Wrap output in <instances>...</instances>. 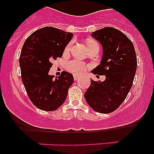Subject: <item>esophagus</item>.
Returning a JSON list of instances; mask_svg holds the SVG:
<instances>
[{
    "label": "esophagus",
    "mask_w": 154,
    "mask_h": 154,
    "mask_svg": "<svg viewBox=\"0 0 154 154\" xmlns=\"http://www.w3.org/2000/svg\"><path fill=\"white\" fill-rule=\"evenodd\" d=\"M78 79H79V76L77 75H74V80H75V81H77Z\"/></svg>",
    "instance_id": "obj_1"
}]
</instances>
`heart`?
Listing matches in <instances>:
<instances>
[{
    "mask_svg": "<svg viewBox=\"0 0 154 154\" xmlns=\"http://www.w3.org/2000/svg\"><path fill=\"white\" fill-rule=\"evenodd\" d=\"M92 44H98L97 42H95L93 40H91V39H89L87 41V45L89 46L90 45ZM71 48H72V42L69 43V44L66 45V47L65 48V52L68 53L69 52V51L71 50ZM89 68V66L87 65H85L84 62H81V61L78 60H73L69 62V63L67 64V69L71 72L73 74L75 75H81L82 73H84L85 71L87 70V69Z\"/></svg>",
    "mask_w": 154,
    "mask_h": 154,
    "instance_id": "1",
    "label": "heart"
}]
</instances>
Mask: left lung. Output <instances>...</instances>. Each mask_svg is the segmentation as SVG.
I'll return each mask as SVG.
<instances>
[{"label":"left lung","instance_id":"left-lung-1","mask_svg":"<svg viewBox=\"0 0 154 154\" xmlns=\"http://www.w3.org/2000/svg\"><path fill=\"white\" fill-rule=\"evenodd\" d=\"M92 36L101 43L103 49L100 65L92 72L106 75V79L91 80L84 96L95 111L109 113L123 103L133 85L137 67L135 48L125 34L111 27L94 31Z\"/></svg>","mask_w":154,"mask_h":154}]
</instances>
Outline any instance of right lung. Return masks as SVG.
I'll return each instance as SVG.
<instances>
[{
	"label": "right lung",
	"mask_w": 154,
	"mask_h": 154,
	"mask_svg": "<svg viewBox=\"0 0 154 154\" xmlns=\"http://www.w3.org/2000/svg\"><path fill=\"white\" fill-rule=\"evenodd\" d=\"M73 34L52 27L37 30L25 40L19 58L21 79L30 100L45 111L60 107L72 85V75L62 72L58 78L49 75L51 61L61 58Z\"/></svg>",
	"instance_id": "obj_1"
}]
</instances>
